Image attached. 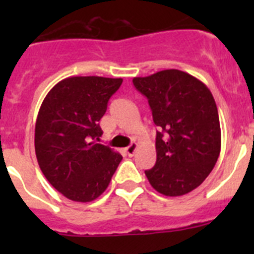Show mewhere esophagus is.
<instances>
[{
  "mask_svg": "<svg viewBox=\"0 0 254 254\" xmlns=\"http://www.w3.org/2000/svg\"><path fill=\"white\" fill-rule=\"evenodd\" d=\"M137 147H138L137 143L132 142L131 145H129V146L126 149V152H127V155H128V156H133L134 152H136V150H137Z\"/></svg>",
  "mask_w": 254,
  "mask_h": 254,
  "instance_id": "1",
  "label": "esophagus"
}]
</instances>
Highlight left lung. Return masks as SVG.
I'll return each mask as SVG.
<instances>
[{"label":"left lung","mask_w":254,"mask_h":254,"mask_svg":"<svg viewBox=\"0 0 254 254\" xmlns=\"http://www.w3.org/2000/svg\"><path fill=\"white\" fill-rule=\"evenodd\" d=\"M146 96L156 131V163L145 170L150 185L164 196H183L214 169L221 149L217 107L208 87L179 69L134 77Z\"/></svg>","instance_id":"left-lung-1"}]
</instances>
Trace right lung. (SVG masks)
<instances>
[{
    "label": "right lung",
    "mask_w": 254,
    "mask_h": 254,
    "mask_svg": "<svg viewBox=\"0 0 254 254\" xmlns=\"http://www.w3.org/2000/svg\"><path fill=\"white\" fill-rule=\"evenodd\" d=\"M122 78L67 77L47 94L35 123V155L47 181L76 202L107 190L122 155L98 143L99 121Z\"/></svg>",
    "instance_id": "1"
}]
</instances>
